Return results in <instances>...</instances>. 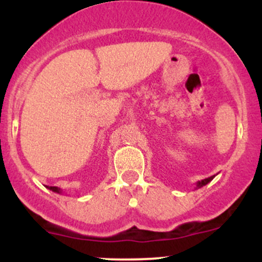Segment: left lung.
I'll return each instance as SVG.
<instances>
[{
    "mask_svg": "<svg viewBox=\"0 0 262 262\" xmlns=\"http://www.w3.org/2000/svg\"><path fill=\"white\" fill-rule=\"evenodd\" d=\"M214 176H210V177H208V179H204V180H201V181H197L196 182V188H201V187H203V186H206L207 183H209L213 179H214Z\"/></svg>",
    "mask_w": 262,
    "mask_h": 262,
    "instance_id": "left-lung-1",
    "label": "left lung"
}]
</instances>
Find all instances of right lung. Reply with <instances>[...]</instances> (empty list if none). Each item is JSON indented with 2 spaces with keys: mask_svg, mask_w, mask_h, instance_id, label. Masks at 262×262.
Instances as JSON below:
<instances>
[{
  "mask_svg": "<svg viewBox=\"0 0 262 262\" xmlns=\"http://www.w3.org/2000/svg\"><path fill=\"white\" fill-rule=\"evenodd\" d=\"M45 187L47 188H49L50 191H53V192H55V193H61V188H59V187H56V186H45Z\"/></svg>",
  "mask_w": 262,
  "mask_h": 262,
  "instance_id": "obj_1",
  "label": "right lung"
}]
</instances>
